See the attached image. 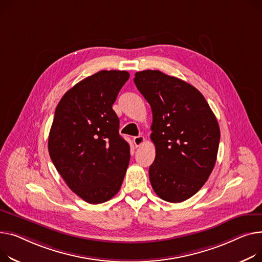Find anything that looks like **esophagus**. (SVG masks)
I'll list each match as a JSON object with an SVG mask.
<instances>
[{"label":"esophagus","mask_w":262,"mask_h":262,"mask_svg":"<svg viewBox=\"0 0 262 262\" xmlns=\"http://www.w3.org/2000/svg\"><path fill=\"white\" fill-rule=\"evenodd\" d=\"M133 143L135 145V147H140L145 143V137L142 135H138V136H134L133 137Z\"/></svg>","instance_id":"esophagus-1"}]
</instances>
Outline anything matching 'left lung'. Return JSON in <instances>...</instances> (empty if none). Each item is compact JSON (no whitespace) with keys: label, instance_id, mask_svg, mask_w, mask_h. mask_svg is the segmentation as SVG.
I'll use <instances>...</instances> for the list:
<instances>
[{"label":"left lung","instance_id":"obj_1","mask_svg":"<svg viewBox=\"0 0 262 262\" xmlns=\"http://www.w3.org/2000/svg\"><path fill=\"white\" fill-rule=\"evenodd\" d=\"M134 83L152 110V188L167 202L185 201L202 188L216 164L217 118L204 96L176 77L147 70L135 73Z\"/></svg>","mask_w":262,"mask_h":262}]
</instances>
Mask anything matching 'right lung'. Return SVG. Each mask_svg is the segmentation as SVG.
Listing matches in <instances>:
<instances>
[{"instance_id": "1", "label": "right lung", "mask_w": 262, "mask_h": 262, "mask_svg": "<svg viewBox=\"0 0 262 262\" xmlns=\"http://www.w3.org/2000/svg\"><path fill=\"white\" fill-rule=\"evenodd\" d=\"M129 77L126 71H100L70 89L56 107L50 157L67 185L91 204L119 191L129 165L130 147L112 109Z\"/></svg>"}]
</instances>
